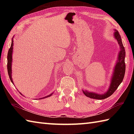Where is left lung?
<instances>
[{
    "label": "left lung",
    "instance_id": "left-lung-1",
    "mask_svg": "<svg viewBox=\"0 0 134 134\" xmlns=\"http://www.w3.org/2000/svg\"><path fill=\"white\" fill-rule=\"evenodd\" d=\"M115 37L116 39H117L118 43L120 45V51L119 52L118 62H117L116 67L115 68V71L113 72V76L111 81V83L110 85L109 89L108 92L104 94H98L88 92L87 91H83L85 95L90 97L91 98L97 99H103L109 97L112 94L114 93L116 90L118 89L119 85L123 80L125 71H126V63H125V56H126V52L122 43L121 38L120 34L118 31H116L115 33Z\"/></svg>",
    "mask_w": 134,
    "mask_h": 134
}]
</instances>
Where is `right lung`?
Returning a JSON list of instances; mask_svg holds the SVG:
<instances>
[{
	"label": "right lung",
	"instance_id": "add662e5",
	"mask_svg": "<svg viewBox=\"0 0 134 134\" xmlns=\"http://www.w3.org/2000/svg\"><path fill=\"white\" fill-rule=\"evenodd\" d=\"M13 47V40H12V42H11V47L10 48V49H8V53H7V71H8V76H9V78L10 79V80H11V82H12V83L14 84L12 78H11V62H12ZM52 94H51L50 95L47 96L46 97H43V98H42L48 97L51 96Z\"/></svg>",
	"mask_w": 134,
	"mask_h": 134
}]
</instances>
